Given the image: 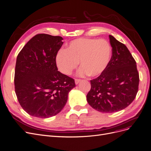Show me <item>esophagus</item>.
I'll use <instances>...</instances> for the list:
<instances>
[{
	"label": "esophagus",
	"instance_id": "1",
	"mask_svg": "<svg viewBox=\"0 0 151 151\" xmlns=\"http://www.w3.org/2000/svg\"><path fill=\"white\" fill-rule=\"evenodd\" d=\"M81 81V79H75V83H76V85H77Z\"/></svg>",
	"mask_w": 151,
	"mask_h": 151
}]
</instances>
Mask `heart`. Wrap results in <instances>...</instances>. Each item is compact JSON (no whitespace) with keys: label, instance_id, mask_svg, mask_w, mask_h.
Segmentation results:
<instances>
[{"label":"heart","instance_id":"obj_1","mask_svg":"<svg viewBox=\"0 0 151 151\" xmlns=\"http://www.w3.org/2000/svg\"><path fill=\"white\" fill-rule=\"evenodd\" d=\"M112 54L111 45L105 39L79 38L70 41L66 50H60L56 55L55 62L63 74L70 75L80 62L79 75L97 77L109 66Z\"/></svg>","mask_w":151,"mask_h":151}]
</instances>
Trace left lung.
<instances>
[{
    "mask_svg": "<svg viewBox=\"0 0 151 151\" xmlns=\"http://www.w3.org/2000/svg\"><path fill=\"white\" fill-rule=\"evenodd\" d=\"M112 59L104 73L90 81L88 103L101 112L122 110L134 99L138 90L139 73L136 63L127 47L109 35Z\"/></svg>",
    "mask_w": 151,
    "mask_h": 151,
    "instance_id": "left-lung-1",
    "label": "left lung"
}]
</instances>
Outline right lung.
<instances>
[{
    "instance_id": "1",
    "label": "right lung",
    "mask_w": 151,
    "mask_h": 151,
    "mask_svg": "<svg viewBox=\"0 0 151 151\" xmlns=\"http://www.w3.org/2000/svg\"><path fill=\"white\" fill-rule=\"evenodd\" d=\"M63 40L60 36L35 35L17 56L15 93L21 106L32 116L44 119L58 114L76 87L73 78L58 71L56 64Z\"/></svg>"
}]
</instances>
